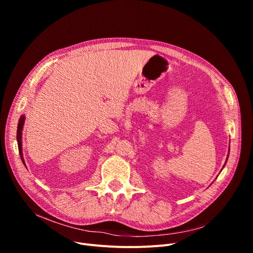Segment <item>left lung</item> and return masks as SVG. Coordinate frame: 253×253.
Masks as SVG:
<instances>
[{"label": "left lung", "instance_id": "obj_1", "mask_svg": "<svg viewBox=\"0 0 253 253\" xmlns=\"http://www.w3.org/2000/svg\"><path fill=\"white\" fill-rule=\"evenodd\" d=\"M227 160H228V158H227Z\"/></svg>", "mask_w": 253, "mask_h": 253}]
</instances>
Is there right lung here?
<instances>
[{"label":"right lung","mask_w":253,"mask_h":253,"mask_svg":"<svg viewBox=\"0 0 253 253\" xmlns=\"http://www.w3.org/2000/svg\"><path fill=\"white\" fill-rule=\"evenodd\" d=\"M24 120H25V116L22 115L19 119V122H18V125H17V144H18V150H19V154H20V157H21V160L25 166V163H24V160H23V155H22V141H21V138H22V129H23V125H24Z\"/></svg>","instance_id":"add662e5"}]
</instances>
